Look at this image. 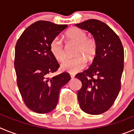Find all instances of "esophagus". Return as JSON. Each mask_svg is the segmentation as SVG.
<instances>
[{
  "label": "esophagus",
  "mask_w": 134,
  "mask_h": 134,
  "mask_svg": "<svg viewBox=\"0 0 134 134\" xmlns=\"http://www.w3.org/2000/svg\"><path fill=\"white\" fill-rule=\"evenodd\" d=\"M70 77L72 78V79L74 78V75L73 74H70Z\"/></svg>",
  "instance_id": "esophagus-1"
}]
</instances>
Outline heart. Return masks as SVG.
I'll use <instances>...</instances> for the list:
<instances>
[{"label": "heart", "instance_id": "heart-1", "mask_svg": "<svg viewBox=\"0 0 134 134\" xmlns=\"http://www.w3.org/2000/svg\"><path fill=\"white\" fill-rule=\"evenodd\" d=\"M66 38L68 41L76 44L75 55L73 58L66 59L61 64V68L70 73H76L86 66V60L93 59L97 52V43L93 38L87 37L84 30L76 27L69 29L66 33ZM49 49L54 58L58 61H62L65 58L64 48L61 39L56 37L49 44ZM83 55V57L82 55Z\"/></svg>", "mask_w": 134, "mask_h": 134}]
</instances>
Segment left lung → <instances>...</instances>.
<instances>
[{
  "label": "left lung",
  "mask_w": 134,
  "mask_h": 134,
  "mask_svg": "<svg viewBox=\"0 0 134 134\" xmlns=\"http://www.w3.org/2000/svg\"><path fill=\"white\" fill-rule=\"evenodd\" d=\"M75 25L90 32L97 43L92 64L75 76L82 82L78 92L79 105L88 114H101L109 109L121 89L123 45L118 35L102 21L88 19Z\"/></svg>",
  "instance_id": "1"
}]
</instances>
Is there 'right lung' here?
<instances>
[{
	"instance_id": "obj_1",
	"label": "right lung",
	"mask_w": 134,
	"mask_h": 134,
	"mask_svg": "<svg viewBox=\"0 0 134 134\" xmlns=\"http://www.w3.org/2000/svg\"><path fill=\"white\" fill-rule=\"evenodd\" d=\"M66 27L49 21H37L23 31L15 46L17 86L26 106L35 113L54 110L60 88L70 80L67 72L48 77L60 67L51 53L49 44Z\"/></svg>"
}]
</instances>
